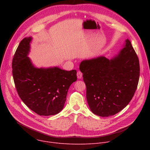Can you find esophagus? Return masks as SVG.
I'll return each instance as SVG.
<instances>
[{"instance_id": "1", "label": "esophagus", "mask_w": 150, "mask_h": 150, "mask_svg": "<svg viewBox=\"0 0 150 150\" xmlns=\"http://www.w3.org/2000/svg\"><path fill=\"white\" fill-rule=\"evenodd\" d=\"M83 76V74L81 71H78L77 72V77L78 79H81Z\"/></svg>"}]
</instances>
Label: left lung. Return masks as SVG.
<instances>
[{"label":"left lung","instance_id":"8db88e82","mask_svg":"<svg viewBox=\"0 0 150 150\" xmlns=\"http://www.w3.org/2000/svg\"><path fill=\"white\" fill-rule=\"evenodd\" d=\"M80 70L89 106L94 114L101 117L115 115L129 104L140 76L139 58L128 39L112 59L101 56L83 60Z\"/></svg>","mask_w":150,"mask_h":150}]
</instances>
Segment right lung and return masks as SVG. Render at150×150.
Listing matches in <instances>:
<instances>
[{"instance_id": "obj_1", "label": "right lung", "mask_w": 150, "mask_h": 150, "mask_svg": "<svg viewBox=\"0 0 150 150\" xmlns=\"http://www.w3.org/2000/svg\"><path fill=\"white\" fill-rule=\"evenodd\" d=\"M31 40V37L23 39L14 55L12 73L16 88L23 103L37 114H57L64 108L70 86L77 80L76 71L34 66L27 57Z\"/></svg>"}]
</instances>
